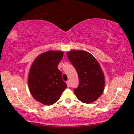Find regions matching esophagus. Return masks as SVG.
I'll return each instance as SVG.
<instances>
[{
  "label": "esophagus",
  "mask_w": 134,
  "mask_h": 134,
  "mask_svg": "<svg viewBox=\"0 0 134 134\" xmlns=\"http://www.w3.org/2000/svg\"><path fill=\"white\" fill-rule=\"evenodd\" d=\"M66 83H67V86H68L69 87H70V81H67V82H66Z\"/></svg>",
  "instance_id": "obj_1"
}]
</instances>
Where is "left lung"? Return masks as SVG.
I'll return each instance as SVG.
<instances>
[{
	"mask_svg": "<svg viewBox=\"0 0 134 134\" xmlns=\"http://www.w3.org/2000/svg\"><path fill=\"white\" fill-rule=\"evenodd\" d=\"M69 60L76 68L79 84L75 89L77 99L84 103L96 101L103 93L105 79L103 72L96 58L84 50L67 52Z\"/></svg>",
	"mask_w": 134,
	"mask_h": 134,
	"instance_id": "8db88e82",
	"label": "left lung"
}]
</instances>
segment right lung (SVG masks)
<instances>
[{
	"mask_svg": "<svg viewBox=\"0 0 134 134\" xmlns=\"http://www.w3.org/2000/svg\"><path fill=\"white\" fill-rule=\"evenodd\" d=\"M64 52L49 50L41 53L31 66L27 78L29 90L38 102L50 106L55 103L67 87L57 65Z\"/></svg>",
	"mask_w": 134,
	"mask_h": 134,
	"instance_id": "obj_1",
	"label": "right lung"
}]
</instances>
